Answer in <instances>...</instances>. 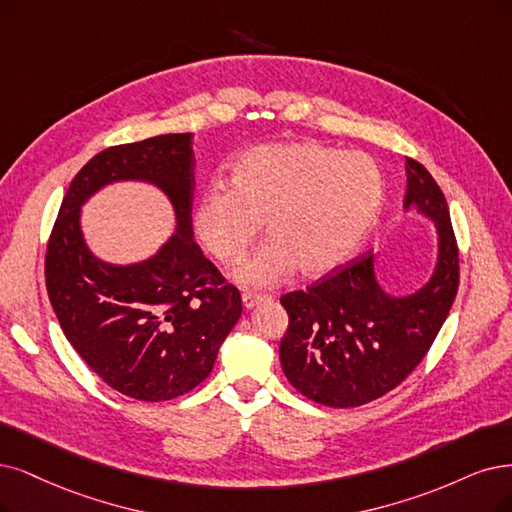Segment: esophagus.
I'll list each match as a JSON object with an SVG mask.
<instances>
[{"label":"esophagus","mask_w":512,"mask_h":512,"mask_svg":"<svg viewBox=\"0 0 512 512\" xmlns=\"http://www.w3.org/2000/svg\"><path fill=\"white\" fill-rule=\"evenodd\" d=\"M268 299V295H259V293H242V306L246 308V310H251V308H255L257 304H261V301H266Z\"/></svg>","instance_id":"1"}]
</instances>
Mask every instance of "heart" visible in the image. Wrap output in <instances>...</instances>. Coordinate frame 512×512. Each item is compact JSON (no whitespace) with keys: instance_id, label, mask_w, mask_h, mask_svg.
<instances>
[{"instance_id":"heart-1","label":"heart","mask_w":512,"mask_h":512,"mask_svg":"<svg viewBox=\"0 0 512 512\" xmlns=\"http://www.w3.org/2000/svg\"><path fill=\"white\" fill-rule=\"evenodd\" d=\"M384 202V175L363 151L295 141L259 145L194 204V234L221 266L238 261L266 223L270 236L236 270L242 285L268 287L295 268L325 276L352 257Z\"/></svg>"}]
</instances>
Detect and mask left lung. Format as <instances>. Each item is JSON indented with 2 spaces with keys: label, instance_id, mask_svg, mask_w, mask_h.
<instances>
[{
  "label": "left lung",
  "instance_id": "8db88e82",
  "mask_svg": "<svg viewBox=\"0 0 512 512\" xmlns=\"http://www.w3.org/2000/svg\"><path fill=\"white\" fill-rule=\"evenodd\" d=\"M405 170V211L415 208L437 227V266L426 285L405 297L386 293L367 253L280 297L289 314L280 365L314 403L358 407L394 390L422 363L456 299L460 259L447 200L420 162L407 158Z\"/></svg>",
  "mask_w": 512,
  "mask_h": 512
}]
</instances>
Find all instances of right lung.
<instances>
[{
	"label": "right lung",
	"mask_w": 512,
	"mask_h": 512,
	"mask_svg": "<svg viewBox=\"0 0 512 512\" xmlns=\"http://www.w3.org/2000/svg\"><path fill=\"white\" fill-rule=\"evenodd\" d=\"M194 166L192 132L107 147L73 177L48 240L46 289L65 337L137 401H170L204 382L242 314L238 289L194 242ZM118 180L156 184L178 219L161 251L130 267L94 258L79 225L81 204Z\"/></svg>",
	"instance_id": "right-lung-1"
}]
</instances>
